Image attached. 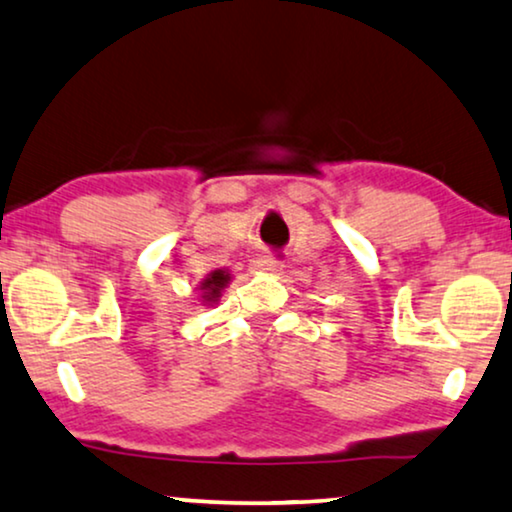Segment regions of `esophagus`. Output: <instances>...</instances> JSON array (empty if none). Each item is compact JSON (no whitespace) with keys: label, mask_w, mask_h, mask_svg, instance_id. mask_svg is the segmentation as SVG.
<instances>
[{"label":"esophagus","mask_w":512,"mask_h":512,"mask_svg":"<svg viewBox=\"0 0 512 512\" xmlns=\"http://www.w3.org/2000/svg\"><path fill=\"white\" fill-rule=\"evenodd\" d=\"M283 267V260L276 255V252H262V255L252 257L250 269L252 271H278Z\"/></svg>","instance_id":"obj_1"}]
</instances>
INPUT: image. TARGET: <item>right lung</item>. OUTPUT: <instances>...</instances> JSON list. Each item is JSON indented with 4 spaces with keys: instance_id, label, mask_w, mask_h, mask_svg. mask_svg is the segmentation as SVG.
<instances>
[{
    "instance_id": "1",
    "label": "right lung",
    "mask_w": 512,
    "mask_h": 512,
    "mask_svg": "<svg viewBox=\"0 0 512 512\" xmlns=\"http://www.w3.org/2000/svg\"><path fill=\"white\" fill-rule=\"evenodd\" d=\"M227 281H229V274H224V271H213V274H210L201 285V290L206 292L203 297H206V299L220 297V290L224 288V285H227Z\"/></svg>"
}]
</instances>
